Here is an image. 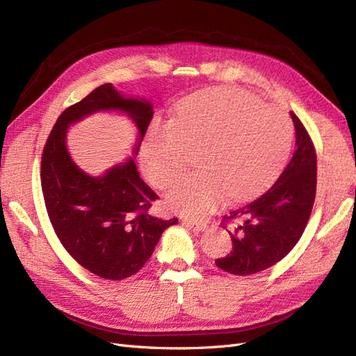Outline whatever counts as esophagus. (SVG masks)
<instances>
[{"mask_svg": "<svg viewBox=\"0 0 356 356\" xmlns=\"http://www.w3.org/2000/svg\"><path fill=\"white\" fill-rule=\"evenodd\" d=\"M184 224L187 225L188 229L195 230V232H204V230L208 229V222H204V221H191V220H186Z\"/></svg>", "mask_w": 356, "mask_h": 356, "instance_id": "esophagus-1", "label": "esophagus"}]
</instances>
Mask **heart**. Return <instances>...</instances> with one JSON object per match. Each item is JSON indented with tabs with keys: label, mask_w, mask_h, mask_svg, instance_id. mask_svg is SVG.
I'll return each mask as SVG.
<instances>
[{
	"label": "heart",
	"mask_w": 356,
	"mask_h": 356,
	"mask_svg": "<svg viewBox=\"0 0 356 356\" xmlns=\"http://www.w3.org/2000/svg\"><path fill=\"white\" fill-rule=\"evenodd\" d=\"M293 141L288 115L239 89H209L182 101L172 122H154L143 149L148 179L172 184L197 149L195 174L181 177L166 196L170 211L204 217L224 202L264 190L284 166Z\"/></svg>",
	"instance_id": "b5f03b06"
}]
</instances>
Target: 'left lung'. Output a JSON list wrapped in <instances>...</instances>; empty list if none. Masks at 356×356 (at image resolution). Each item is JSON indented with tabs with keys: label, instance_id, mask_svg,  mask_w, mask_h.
Returning a JSON list of instances; mask_svg holds the SVG:
<instances>
[{
	"label": "left lung",
	"instance_id": "8db88e82",
	"mask_svg": "<svg viewBox=\"0 0 356 356\" xmlns=\"http://www.w3.org/2000/svg\"><path fill=\"white\" fill-rule=\"evenodd\" d=\"M296 152L275 184L260 197L230 211L225 220H238L227 230L233 251L215 260L232 275H254L281 261L303 234L316 195L314 144L294 113Z\"/></svg>",
	"mask_w": 356,
	"mask_h": 356
}]
</instances>
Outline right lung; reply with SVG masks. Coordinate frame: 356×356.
<instances>
[{
    "mask_svg": "<svg viewBox=\"0 0 356 356\" xmlns=\"http://www.w3.org/2000/svg\"><path fill=\"white\" fill-rule=\"evenodd\" d=\"M96 112L126 115L137 131L133 154L101 176L83 171L69 154L67 129ZM153 104L99 86L63 111L51 129L41 157V187L59 241L75 261L93 275L122 281L141 270L163 232L178 218L148 215L159 199L139 177L135 157L153 118Z\"/></svg>",
    "mask_w": 356,
    "mask_h": 356,
    "instance_id": "add662e5",
    "label": "right lung"
}]
</instances>
